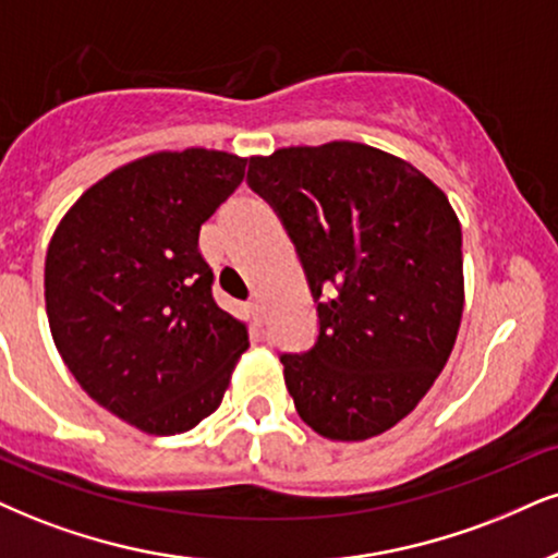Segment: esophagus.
Masks as SVG:
<instances>
[{"mask_svg": "<svg viewBox=\"0 0 558 558\" xmlns=\"http://www.w3.org/2000/svg\"><path fill=\"white\" fill-rule=\"evenodd\" d=\"M247 307H251V315H253V320L258 323H264V305H260V300L258 298H253L251 302H247Z\"/></svg>", "mask_w": 558, "mask_h": 558, "instance_id": "esophagus-1", "label": "esophagus"}]
</instances>
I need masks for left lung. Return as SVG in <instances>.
Masks as SVG:
<instances>
[{"instance_id": "8db88e82", "label": "left lung", "mask_w": 558, "mask_h": 558, "mask_svg": "<svg viewBox=\"0 0 558 558\" xmlns=\"http://www.w3.org/2000/svg\"><path fill=\"white\" fill-rule=\"evenodd\" d=\"M318 302L307 352H281L302 422L328 439L383 435L416 409L456 343L463 235L414 165L356 142L251 157Z\"/></svg>"}]
</instances>
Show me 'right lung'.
<instances>
[{
  "label": "right lung",
  "mask_w": 558,
  "mask_h": 558,
  "mask_svg": "<svg viewBox=\"0 0 558 558\" xmlns=\"http://www.w3.org/2000/svg\"><path fill=\"white\" fill-rule=\"evenodd\" d=\"M245 162L183 149L123 165L77 198L48 245L61 360L95 403L149 435L215 414L247 349L198 253V230L243 183Z\"/></svg>",
  "instance_id": "add662e5"
}]
</instances>
